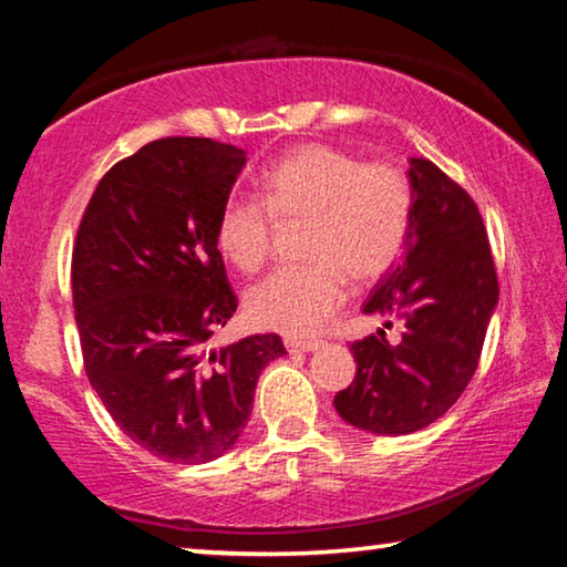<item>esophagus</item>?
<instances>
[{"instance_id": "34e87169", "label": "esophagus", "mask_w": 567, "mask_h": 567, "mask_svg": "<svg viewBox=\"0 0 567 567\" xmlns=\"http://www.w3.org/2000/svg\"><path fill=\"white\" fill-rule=\"evenodd\" d=\"M320 340H297V338H287L285 340V348L290 352H312L320 348Z\"/></svg>"}]
</instances>
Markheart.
I'll use <instances>...</instances> for the list:
<instances>
[{
    "label": "heart",
    "instance_id": "1",
    "mask_svg": "<svg viewBox=\"0 0 567 567\" xmlns=\"http://www.w3.org/2000/svg\"><path fill=\"white\" fill-rule=\"evenodd\" d=\"M265 199L229 197L215 243L237 270L270 260L277 223H305L302 257L252 287L247 315L257 328L312 334L344 302V280L370 285L395 265L412 225V187L390 162H362L350 150L310 142L265 172Z\"/></svg>",
    "mask_w": 567,
    "mask_h": 567
}]
</instances>
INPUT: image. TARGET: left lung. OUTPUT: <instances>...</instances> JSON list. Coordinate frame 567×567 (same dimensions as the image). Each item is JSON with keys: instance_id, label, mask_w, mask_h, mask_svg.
I'll return each mask as SVG.
<instances>
[{"instance_id": "1", "label": "left lung", "mask_w": 567, "mask_h": 567, "mask_svg": "<svg viewBox=\"0 0 567 567\" xmlns=\"http://www.w3.org/2000/svg\"><path fill=\"white\" fill-rule=\"evenodd\" d=\"M412 225L400 262L362 312L398 315L400 342L385 332L354 340L358 372L334 395L350 425L408 435L443 417L477 370L497 305V272L473 197L425 157L410 159Z\"/></svg>"}]
</instances>
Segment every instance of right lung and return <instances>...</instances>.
I'll list each match as a JSON object with an SVG mask.
<instances>
[{"mask_svg": "<svg viewBox=\"0 0 567 567\" xmlns=\"http://www.w3.org/2000/svg\"><path fill=\"white\" fill-rule=\"evenodd\" d=\"M245 162L209 137L150 142L100 179L74 237L84 370L122 433L167 463L227 453L285 354L275 332L209 350L237 310L215 225Z\"/></svg>", "mask_w": 567, "mask_h": 567, "instance_id": "obj_1", "label": "right lung"}]
</instances>
